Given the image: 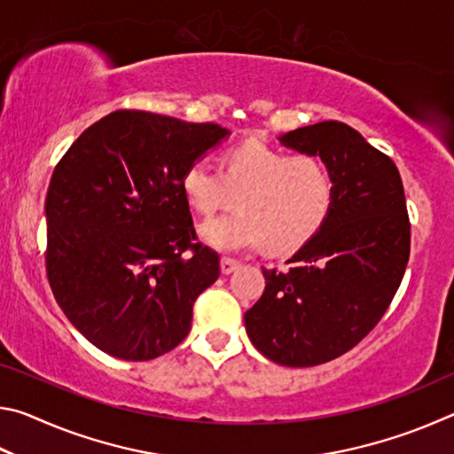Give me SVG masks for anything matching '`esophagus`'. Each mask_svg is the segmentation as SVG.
Returning a JSON list of instances; mask_svg holds the SVG:
<instances>
[{"label":"esophagus","mask_w":454,"mask_h":454,"mask_svg":"<svg viewBox=\"0 0 454 454\" xmlns=\"http://www.w3.org/2000/svg\"><path fill=\"white\" fill-rule=\"evenodd\" d=\"M238 266H240V262H236L234 258L224 256V258L220 260V270H222V274H232Z\"/></svg>","instance_id":"esophagus-1"}]
</instances>
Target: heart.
I'll use <instances>...</instances> for the list:
<instances>
[{
	"mask_svg": "<svg viewBox=\"0 0 454 454\" xmlns=\"http://www.w3.org/2000/svg\"><path fill=\"white\" fill-rule=\"evenodd\" d=\"M182 192L202 216L236 194V210L200 226V238L212 248L236 252L266 242L272 250H292L326 222L334 182L318 158L246 142L222 156V170L210 158L194 160L182 174Z\"/></svg>",
	"mask_w": 454,
	"mask_h": 454,
	"instance_id": "b5f03b06",
	"label": "heart"
}]
</instances>
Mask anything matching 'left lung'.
<instances>
[{
  "label": "left lung",
  "instance_id": "left-lung-1",
  "mask_svg": "<svg viewBox=\"0 0 454 454\" xmlns=\"http://www.w3.org/2000/svg\"><path fill=\"white\" fill-rule=\"evenodd\" d=\"M278 140L325 162L334 200L286 270L264 268V294L244 325L272 363L317 366L355 348L379 325L409 262L411 222L398 168L355 128L328 120Z\"/></svg>",
  "mask_w": 454,
  "mask_h": 454
}]
</instances>
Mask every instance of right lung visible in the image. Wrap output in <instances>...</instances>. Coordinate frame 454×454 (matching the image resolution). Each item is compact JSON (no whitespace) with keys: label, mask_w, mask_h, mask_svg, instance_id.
Returning <instances> with one entry per match:
<instances>
[{"label":"right lung","mask_w":454,"mask_h":454,"mask_svg":"<svg viewBox=\"0 0 454 454\" xmlns=\"http://www.w3.org/2000/svg\"><path fill=\"white\" fill-rule=\"evenodd\" d=\"M228 136L210 121L118 110L90 126L53 170L48 280L67 320L106 355L140 363L188 336L220 256L194 244L182 174Z\"/></svg>","instance_id":"right-lung-1"}]
</instances>
